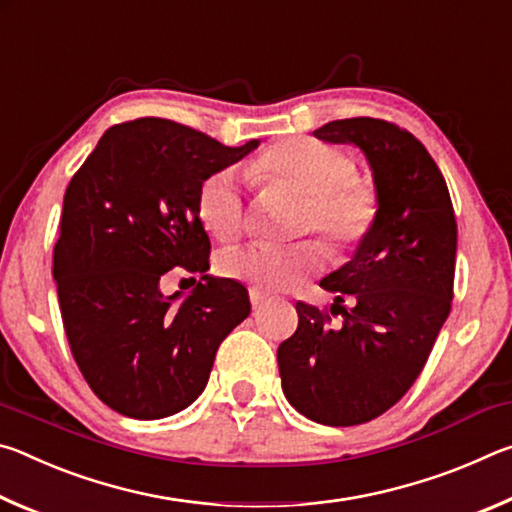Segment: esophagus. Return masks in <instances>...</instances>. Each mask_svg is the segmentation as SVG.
I'll return each mask as SVG.
<instances>
[{"label": "esophagus", "instance_id": "obj_1", "mask_svg": "<svg viewBox=\"0 0 512 512\" xmlns=\"http://www.w3.org/2000/svg\"><path fill=\"white\" fill-rule=\"evenodd\" d=\"M248 293H250V302H253V307H259V305H262V302L268 300V293H264L262 289H255L253 287Z\"/></svg>", "mask_w": 512, "mask_h": 512}]
</instances>
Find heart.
<instances>
[{
  "mask_svg": "<svg viewBox=\"0 0 512 512\" xmlns=\"http://www.w3.org/2000/svg\"><path fill=\"white\" fill-rule=\"evenodd\" d=\"M248 176L264 187H287L302 196L296 235L318 232L336 257H350L366 244L381 216L375 180L357 173L348 151L339 146L289 137L275 142L248 164ZM196 214L219 241H235L246 228L244 196L232 171L207 176L196 194ZM325 264V248L316 239L289 246L253 244L225 250L216 259L230 280L255 289L282 291L305 282Z\"/></svg>",
  "mask_w": 512,
  "mask_h": 512,
  "instance_id": "heart-1",
  "label": "heart"
}]
</instances>
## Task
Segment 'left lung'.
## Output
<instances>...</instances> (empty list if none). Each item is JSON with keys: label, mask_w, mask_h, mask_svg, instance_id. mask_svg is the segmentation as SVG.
Returning <instances> with one entry per match:
<instances>
[{"label": "left lung", "mask_w": 512, "mask_h": 512, "mask_svg": "<svg viewBox=\"0 0 512 512\" xmlns=\"http://www.w3.org/2000/svg\"><path fill=\"white\" fill-rule=\"evenodd\" d=\"M318 140L366 153L381 194L372 237L320 287L336 305L298 302V329L277 348L282 391L305 418L354 427L379 418L415 384L452 311L456 216L424 144L386 119H336ZM345 297L353 305L341 308ZM341 315V324L331 316Z\"/></svg>", "instance_id": "obj_1"}]
</instances>
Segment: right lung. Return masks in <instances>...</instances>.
Instances as JSON below:
<instances>
[{"instance_id": "right-lung-1", "label": "right lung", "mask_w": 512, "mask_h": 512, "mask_svg": "<svg viewBox=\"0 0 512 512\" xmlns=\"http://www.w3.org/2000/svg\"><path fill=\"white\" fill-rule=\"evenodd\" d=\"M255 146L140 117L108 128L69 180L54 246L60 316L76 366L112 411L135 420L183 411L250 314L248 289L228 277L203 275L183 302L162 298L160 277L210 268L198 187Z\"/></svg>"}]
</instances>
